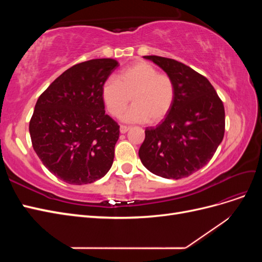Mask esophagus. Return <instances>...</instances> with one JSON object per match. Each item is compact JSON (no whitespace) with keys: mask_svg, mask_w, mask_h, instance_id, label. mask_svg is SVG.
<instances>
[{"mask_svg":"<svg viewBox=\"0 0 262 262\" xmlns=\"http://www.w3.org/2000/svg\"><path fill=\"white\" fill-rule=\"evenodd\" d=\"M129 129H130V126H126V125H120V132L121 133H126L129 131Z\"/></svg>","mask_w":262,"mask_h":262,"instance_id":"1","label":"esophagus"}]
</instances>
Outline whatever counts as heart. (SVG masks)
<instances>
[{"mask_svg": "<svg viewBox=\"0 0 262 262\" xmlns=\"http://www.w3.org/2000/svg\"><path fill=\"white\" fill-rule=\"evenodd\" d=\"M100 94L110 116H120L129 106L131 97L133 106L123 115V120L157 123L170 112L176 89L169 75L158 73L148 62L138 61L122 70L117 78H107Z\"/></svg>", "mask_w": 262, "mask_h": 262, "instance_id": "1", "label": "heart"}]
</instances>
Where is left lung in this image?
<instances>
[{
    "mask_svg": "<svg viewBox=\"0 0 262 262\" xmlns=\"http://www.w3.org/2000/svg\"><path fill=\"white\" fill-rule=\"evenodd\" d=\"M175 83L176 96L168 115L145 129L140 160L157 176L188 177L207 165L223 140L225 110L207 77L173 59L144 55Z\"/></svg>",
    "mask_w": 262,
    "mask_h": 262,
    "instance_id": "8db88e82",
    "label": "left lung"
}]
</instances>
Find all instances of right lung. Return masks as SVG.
I'll use <instances>...</instances> for the list:
<instances>
[{
    "label": "right lung",
    "instance_id": "1",
    "mask_svg": "<svg viewBox=\"0 0 262 262\" xmlns=\"http://www.w3.org/2000/svg\"><path fill=\"white\" fill-rule=\"evenodd\" d=\"M119 67L94 59L63 72L39 96L29 122L42 164L70 185L92 184L112 167L120 126L105 114L101 86Z\"/></svg>",
    "mask_w": 262,
    "mask_h": 262
}]
</instances>
